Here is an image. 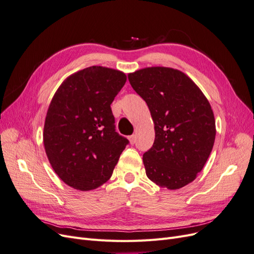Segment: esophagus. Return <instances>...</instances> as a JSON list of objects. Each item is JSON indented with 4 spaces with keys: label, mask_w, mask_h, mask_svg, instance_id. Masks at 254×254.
<instances>
[{
    "label": "esophagus",
    "mask_w": 254,
    "mask_h": 254,
    "mask_svg": "<svg viewBox=\"0 0 254 254\" xmlns=\"http://www.w3.org/2000/svg\"><path fill=\"white\" fill-rule=\"evenodd\" d=\"M135 140H136V135L135 134H132V135L129 136V141H130V143H131V144H134Z\"/></svg>",
    "instance_id": "1"
}]
</instances>
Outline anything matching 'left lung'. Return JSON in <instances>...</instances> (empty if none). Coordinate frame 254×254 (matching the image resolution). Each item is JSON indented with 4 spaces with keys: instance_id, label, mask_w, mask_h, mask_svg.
I'll list each match as a JSON object with an SVG mask.
<instances>
[{
    "instance_id": "1",
    "label": "left lung",
    "mask_w": 254,
    "mask_h": 254,
    "mask_svg": "<svg viewBox=\"0 0 254 254\" xmlns=\"http://www.w3.org/2000/svg\"><path fill=\"white\" fill-rule=\"evenodd\" d=\"M128 79L155 123V142L143 155L146 175L159 187L183 188L201 172L213 148L210 103L193 80L171 67L142 68Z\"/></svg>"
}]
</instances>
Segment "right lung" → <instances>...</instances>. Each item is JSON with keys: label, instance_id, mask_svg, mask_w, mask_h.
<instances>
[{"label": "right lung", "instance_id": "add662e5", "mask_svg": "<svg viewBox=\"0 0 254 254\" xmlns=\"http://www.w3.org/2000/svg\"><path fill=\"white\" fill-rule=\"evenodd\" d=\"M126 79L123 72L93 65L67 77L52 99L44 148L53 170L73 189L90 190L108 181L129 144L115 130L110 107Z\"/></svg>", "mask_w": 254, "mask_h": 254}]
</instances>
